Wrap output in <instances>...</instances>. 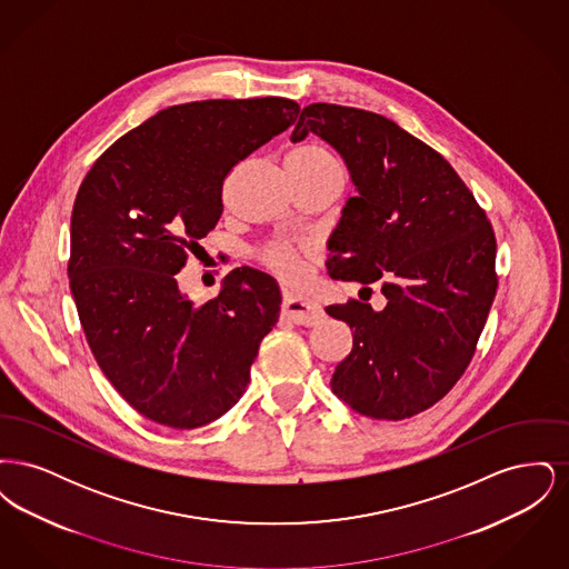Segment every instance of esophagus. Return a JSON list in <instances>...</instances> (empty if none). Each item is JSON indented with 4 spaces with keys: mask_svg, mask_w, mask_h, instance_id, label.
<instances>
[{
    "mask_svg": "<svg viewBox=\"0 0 569 569\" xmlns=\"http://www.w3.org/2000/svg\"><path fill=\"white\" fill-rule=\"evenodd\" d=\"M283 313L300 326H313L320 322L322 318V307L316 305L309 298L298 297V295H286L283 297Z\"/></svg>",
    "mask_w": 569,
    "mask_h": 569,
    "instance_id": "obj_1",
    "label": "esophagus"
}]
</instances>
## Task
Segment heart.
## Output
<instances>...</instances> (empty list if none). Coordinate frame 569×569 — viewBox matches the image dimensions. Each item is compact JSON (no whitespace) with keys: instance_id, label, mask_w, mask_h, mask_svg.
<instances>
[{"instance_id":"1","label":"heart","mask_w":569,"mask_h":569,"mask_svg":"<svg viewBox=\"0 0 569 569\" xmlns=\"http://www.w3.org/2000/svg\"><path fill=\"white\" fill-rule=\"evenodd\" d=\"M286 166L298 168V170H320L326 166H337V160L320 144H302L288 153ZM269 262L274 271L281 272L286 277H298L302 272V264H300L297 253H292L283 247L272 249L269 253Z\"/></svg>"}]
</instances>
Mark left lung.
Returning a JSON list of instances; mask_svg holds the SVG:
<instances>
[{
  "label": "left lung",
  "mask_w": 569,
  "mask_h": 569,
  "mask_svg": "<svg viewBox=\"0 0 569 569\" xmlns=\"http://www.w3.org/2000/svg\"><path fill=\"white\" fill-rule=\"evenodd\" d=\"M309 132L343 158L356 191L328 239V274L362 290L379 281L388 300L326 307L353 337L332 392L367 418H411L476 352L497 292L492 228L455 168L395 121L320 102L302 109L292 142Z\"/></svg>",
  "instance_id": "left-lung-1"
}]
</instances>
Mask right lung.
I'll use <instances>...</instances> for the list:
<instances>
[{
	"label": "right lung",
	"mask_w": 569,
	"mask_h": 569,
	"mask_svg": "<svg viewBox=\"0 0 569 569\" xmlns=\"http://www.w3.org/2000/svg\"><path fill=\"white\" fill-rule=\"evenodd\" d=\"M298 112L286 98L170 107L121 136L81 183L68 277L82 330L117 392L158 425L196 429L237 406L279 320L269 272L234 269L202 305L177 272L216 228L232 166Z\"/></svg>",
	"instance_id": "obj_1"
}]
</instances>
